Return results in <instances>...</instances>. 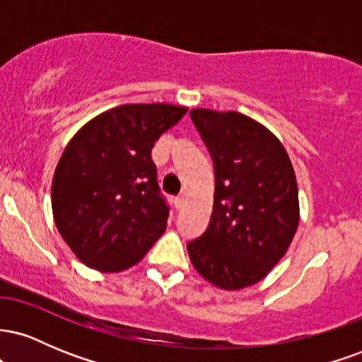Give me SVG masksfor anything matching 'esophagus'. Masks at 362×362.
Instances as JSON below:
<instances>
[{
    "mask_svg": "<svg viewBox=\"0 0 362 362\" xmlns=\"http://www.w3.org/2000/svg\"><path fill=\"white\" fill-rule=\"evenodd\" d=\"M173 202H175V207H177V209H182V207H184V204H185V194L177 195V197L173 199Z\"/></svg>",
    "mask_w": 362,
    "mask_h": 362,
    "instance_id": "34e87169",
    "label": "esophagus"
}]
</instances>
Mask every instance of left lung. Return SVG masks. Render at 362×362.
I'll use <instances>...</instances> for the list:
<instances>
[{"label": "left lung", "mask_w": 362, "mask_h": 362, "mask_svg": "<svg viewBox=\"0 0 362 362\" xmlns=\"http://www.w3.org/2000/svg\"><path fill=\"white\" fill-rule=\"evenodd\" d=\"M214 161L216 187L204 235L187 245L194 269L216 288L264 279L288 252L300 223L293 165L281 141L240 112L190 110Z\"/></svg>", "instance_id": "8db88e82"}]
</instances>
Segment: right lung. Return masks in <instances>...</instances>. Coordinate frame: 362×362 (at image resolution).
I'll list each match as a JSON object with an SVG mask.
<instances>
[{
  "label": "right lung",
  "instance_id": "1",
  "mask_svg": "<svg viewBox=\"0 0 362 362\" xmlns=\"http://www.w3.org/2000/svg\"><path fill=\"white\" fill-rule=\"evenodd\" d=\"M170 103L119 105L86 122L62 153L52 178L57 231L90 269L132 267L167 230L151 149L185 115Z\"/></svg>",
  "mask_w": 362,
  "mask_h": 362
}]
</instances>
